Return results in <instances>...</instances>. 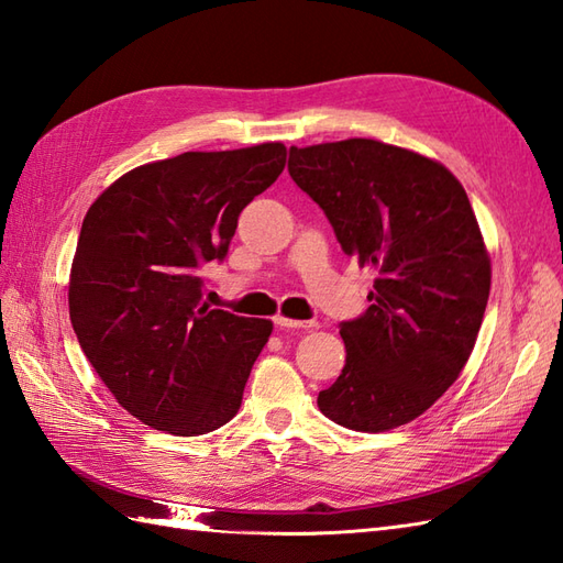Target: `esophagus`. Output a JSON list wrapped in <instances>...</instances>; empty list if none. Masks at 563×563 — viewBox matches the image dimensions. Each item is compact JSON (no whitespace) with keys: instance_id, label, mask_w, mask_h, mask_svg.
I'll return each instance as SVG.
<instances>
[{"instance_id":"1","label":"esophagus","mask_w":563,"mask_h":563,"mask_svg":"<svg viewBox=\"0 0 563 563\" xmlns=\"http://www.w3.org/2000/svg\"><path fill=\"white\" fill-rule=\"evenodd\" d=\"M275 321V327H280V329H314L317 324L314 321H300V319H288V317H283V314H278L273 319Z\"/></svg>"}]
</instances>
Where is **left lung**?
<instances>
[{
  "label": "left lung",
  "instance_id": "obj_1",
  "mask_svg": "<svg viewBox=\"0 0 563 563\" xmlns=\"http://www.w3.org/2000/svg\"><path fill=\"white\" fill-rule=\"evenodd\" d=\"M288 172L377 273L365 314L341 324L345 365L319 411L363 433L409 423L460 377L482 329L492 261L470 198L440 162L365 137L290 147Z\"/></svg>",
  "mask_w": 563,
  "mask_h": 563
}]
</instances>
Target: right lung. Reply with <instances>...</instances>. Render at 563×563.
Returning a JSON list of instances; mask_svg holds the SVG:
<instances>
[{"instance_id": "right-lung-1", "label": "right lung", "mask_w": 563, "mask_h": 563, "mask_svg": "<svg viewBox=\"0 0 563 563\" xmlns=\"http://www.w3.org/2000/svg\"><path fill=\"white\" fill-rule=\"evenodd\" d=\"M285 145L184 152L123 174L81 222L69 319L118 404L172 435L232 421L273 324L202 302L239 212L285 169Z\"/></svg>"}]
</instances>
